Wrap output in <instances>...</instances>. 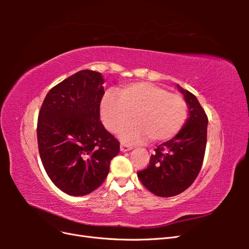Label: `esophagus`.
Returning <instances> with one entry per match:
<instances>
[{
	"mask_svg": "<svg viewBox=\"0 0 249 249\" xmlns=\"http://www.w3.org/2000/svg\"><path fill=\"white\" fill-rule=\"evenodd\" d=\"M130 149H132L131 145L124 144V143H122V144H120V150H122V152H127V150H130Z\"/></svg>",
	"mask_w": 249,
	"mask_h": 249,
	"instance_id": "obj_1",
	"label": "esophagus"
}]
</instances>
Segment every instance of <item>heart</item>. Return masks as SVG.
Wrapping results in <instances>:
<instances>
[{
  "label": "heart",
  "mask_w": 249,
  "mask_h": 249,
  "mask_svg": "<svg viewBox=\"0 0 249 249\" xmlns=\"http://www.w3.org/2000/svg\"><path fill=\"white\" fill-rule=\"evenodd\" d=\"M101 117L111 133H119L132 122L123 138L141 142L148 138L166 141L182 130L188 106L183 96L169 93L166 89L147 82L134 83L119 89L118 96L107 93L101 104Z\"/></svg>",
  "instance_id": "b5f03b06"
}]
</instances>
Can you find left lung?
Instances as JSON below:
<instances>
[{
	"instance_id": "8db88e82",
	"label": "left lung",
	"mask_w": 249,
	"mask_h": 249,
	"mask_svg": "<svg viewBox=\"0 0 249 249\" xmlns=\"http://www.w3.org/2000/svg\"><path fill=\"white\" fill-rule=\"evenodd\" d=\"M189 109V117L172 139L155 149L148 166L137 172L147 190L170 197L184 192L197 178L207 145L208 116L196 96L178 85Z\"/></svg>"
}]
</instances>
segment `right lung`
Returning a JSON list of instances; mask_svg holds the SVG:
<instances>
[{
  "instance_id": "1",
  "label": "right lung",
  "mask_w": 249,
  "mask_h": 249,
  "mask_svg": "<svg viewBox=\"0 0 249 249\" xmlns=\"http://www.w3.org/2000/svg\"><path fill=\"white\" fill-rule=\"evenodd\" d=\"M103 84L100 72L78 71L50 90L39 111L42 165L52 182L72 196L99 188L119 153V141L100 120Z\"/></svg>"
}]
</instances>
